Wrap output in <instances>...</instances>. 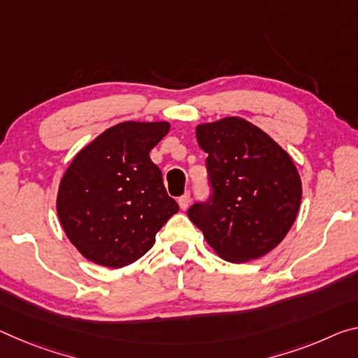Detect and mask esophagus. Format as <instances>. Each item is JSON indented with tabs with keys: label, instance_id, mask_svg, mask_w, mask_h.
<instances>
[{
	"label": "esophagus",
	"instance_id": "obj_1",
	"mask_svg": "<svg viewBox=\"0 0 358 358\" xmlns=\"http://www.w3.org/2000/svg\"><path fill=\"white\" fill-rule=\"evenodd\" d=\"M189 202H191V192L186 191L183 196L178 197V203H180V208L181 210H186L189 207Z\"/></svg>",
	"mask_w": 358,
	"mask_h": 358
}]
</instances>
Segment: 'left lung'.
I'll return each mask as SVG.
<instances>
[{
  "label": "left lung",
  "mask_w": 358,
  "mask_h": 358,
  "mask_svg": "<svg viewBox=\"0 0 358 358\" xmlns=\"http://www.w3.org/2000/svg\"><path fill=\"white\" fill-rule=\"evenodd\" d=\"M210 196L188 217L210 247L231 263L258 259L290 231L301 203V178L292 157L242 117L201 124Z\"/></svg>",
  "instance_id": "obj_1"
}]
</instances>
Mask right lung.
I'll return each mask as SVG.
<instances>
[{
    "label": "right lung",
    "instance_id": "obj_1",
    "mask_svg": "<svg viewBox=\"0 0 358 358\" xmlns=\"http://www.w3.org/2000/svg\"><path fill=\"white\" fill-rule=\"evenodd\" d=\"M169 122H121L78 152L60 181L57 213L83 257L122 268L150 250L178 212L150 151Z\"/></svg>",
    "mask_w": 358,
    "mask_h": 358
}]
</instances>
